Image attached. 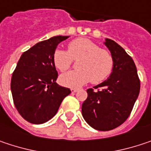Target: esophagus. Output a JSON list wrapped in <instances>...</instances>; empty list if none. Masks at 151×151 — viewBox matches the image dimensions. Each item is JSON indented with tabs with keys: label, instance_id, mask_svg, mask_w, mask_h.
<instances>
[{
	"label": "esophagus",
	"instance_id": "1",
	"mask_svg": "<svg viewBox=\"0 0 151 151\" xmlns=\"http://www.w3.org/2000/svg\"><path fill=\"white\" fill-rule=\"evenodd\" d=\"M71 91H72V92H73V93H75V92L78 91V89H76V88H72Z\"/></svg>",
	"mask_w": 151,
	"mask_h": 151
}]
</instances>
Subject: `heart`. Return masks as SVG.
<instances>
[{"label": "heart", "instance_id": "b5f03b06", "mask_svg": "<svg viewBox=\"0 0 151 151\" xmlns=\"http://www.w3.org/2000/svg\"><path fill=\"white\" fill-rule=\"evenodd\" d=\"M78 59H80L78 63L79 70L60 76V80L63 86L78 87L89 81L92 84H99L110 76L113 68L111 52L86 38L76 39L69 43L68 52L57 49L52 55V62L60 72L66 71L73 60Z\"/></svg>", "mask_w": 151, "mask_h": 151}]
</instances>
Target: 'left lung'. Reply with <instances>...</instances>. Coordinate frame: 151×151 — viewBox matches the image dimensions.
I'll list each match as a JSON object with an SVG mask.
<instances>
[{
	"mask_svg": "<svg viewBox=\"0 0 151 151\" xmlns=\"http://www.w3.org/2000/svg\"><path fill=\"white\" fill-rule=\"evenodd\" d=\"M104 44L113 58L110 77L88 89L82 104V116L91 127L111 130L121 125L130 116L140 91L136 65L130 55L114 40L105 39Z\"/></svg>",
	"mask_w": 151,
	"mask_h": 151,
	"instance_id": "left-lung-1",
	"label": "left lung"
}]
</instances>
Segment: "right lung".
Returning <instances> with one entry per match:
<instances>
[{
  "label": "right lung",
  "instance_id": "obj_1",
  "mask_svg": "<svg viewBox=\"0 0 151 151\" xmlns=\"http://www.w3.org/2000/svg\"><path fill=\"white\" fill-rule=\"evenodd\" d=\"M69 36H54L22 53L11 78L14 105L27 122L40 124L56 115L69 88L56 83L58 73L52 62L57 46Z\"/></svg>",
  "mask_w": 151,
  "mask_h": 151
}]
</instances>
